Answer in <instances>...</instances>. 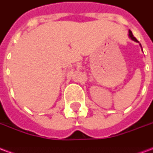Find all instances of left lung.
<instances>
[{
  "instance_id": "1",
  "label": "left lung",
  "mask_w": 153,
  "mask_h": 153,
  "mask_svg": "<svg viewBox=\"0 0 153 153\" xmlns=\"http://www.w3.org/2000/svg\"><path fill=\"white\" fill-rule=\"evenodd\" d=\"M128 37L131 38L133 41H134V42H138V40H137V39H136V38L134 37V35H133V33H132V32L130 31V30H128ZM140 46H141V44H140Z\"/></svg>"
}]
</instances>
